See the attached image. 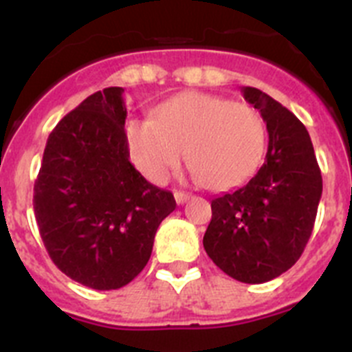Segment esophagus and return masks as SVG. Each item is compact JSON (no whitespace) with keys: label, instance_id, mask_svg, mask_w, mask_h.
I'll list each match as a JSON object with an SVG mask.
<instances>
[{"label":"esophagus","instance_id":"1","mask_svg":"<svg viewBox=\"0 0 352 352\" xmlns=\"http://www.w3.org/2000/svg\"><path fill=\"white\" fill-rule=\"evenodd\" d=\"M174 199H176V203H178V204H185L186 201L190 199V194H188V192L176 190V192H174Z\"/></svg>","mask_w":352,"mask_h":352}]
</instances>
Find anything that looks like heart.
I'll list each match as a JSON object with an SVG mask.
<instances>
[{
  "label": "heart",
  "mask_w": 352,
  "mask_h": 352,
  "mask_svg": "<svg viewBox=\"0 0 352 352\" xmlns=\"http://www.w3.org/2000/svg\"><path fill=\"white\" fill-rule=\"evenodd\" d=\"M125 138L130 158L151 182H164L185 149L195 176L210 188L226 190L259 167L266 125L250 104L188 91L164 102L153 120H130Z\"/></svg>",
  "instance_id": "heart-1"
}]
</instances>
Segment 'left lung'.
I'll return each instance as SVG.
<instances>
[{"instance_id":"8db88e82","label":"left lung","mask_w":352,"mask_h":352,"mask_svg":"<svg viewBox=\"0 0 352 352\" xmlns=\"http://www.w3.org/2000/svg\"><path fill=\"white\" fill-rule=\"evenodd\" d=\"M266 121L264 164L236 190L211 201L203 245L223 273L245 284L280 276L303 254L322 194L321 169L305 125L257 88L241 89Z\"/></svg>"}]
</instances>
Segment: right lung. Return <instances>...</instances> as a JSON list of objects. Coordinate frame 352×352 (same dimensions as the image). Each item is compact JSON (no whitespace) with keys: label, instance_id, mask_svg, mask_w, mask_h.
<instances>
[{"label":"right lung","instance_id":"add662e5","mask_svg":"<svg viewBox=\"0 0 352 352\" xmlns=\"http://www.w3.org/2000/svg\"><path fill=\"white\" fill-rule=\"evenodd\" d=\"M123 88H105L56 125L43 149L33 208L52 263L96 291L120 289L148 264L174 195L130 164Z\"/></svg>","mask_w":352,"mask_h":352}]
</instances>
